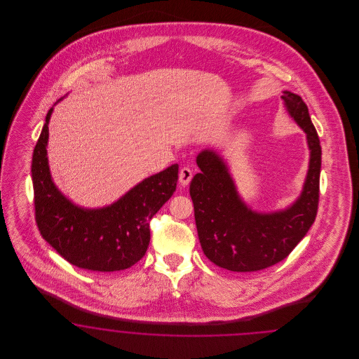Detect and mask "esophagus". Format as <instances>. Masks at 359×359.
<instances>
[{
	"mask_svg": "<svg viewBox=\"0 0 359 359\" xmlns=\"http://www.w3.org/2000/svg\"><path fill=\"white\" fill-rule=\"evenodd\" d=\"M191 179H192V171H191L189 168H187V167L182 168L180 173H179V182H180V184H182L183 187H186V186H188V183L191 182Z\"/></svg>",
	"mask_w": 359,
	"mask_h": 359,
	"instance_id": "34e87169",
	"label": "esophagus"
}]
</instances>
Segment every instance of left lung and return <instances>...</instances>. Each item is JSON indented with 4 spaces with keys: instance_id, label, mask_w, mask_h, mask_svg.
<instances>
[{
    "instance_id": "left-lung-1",
    "label": "left lung",
    "mask_w": 359,
    "mask_h": 359,
    "mask_svg": "<svg viewBox=\"0 0 359 359\" xmlns=\"http://www.w3.org/2000/svg\"><path fill=\"white\" fill-rule=\"evenodd\" d=\"M292 120L306 133L309 158L299 196L271 211L255 210L243 201L227 160L214 148L196 156L201 172L189 184L198 237L205 257L231 272H256L290 255L315 221L319 202L322 148L307 104L300 95L283 91Z\"/></svg>"
}]
</instances>
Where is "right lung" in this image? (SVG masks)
Returning a JSON list of instances; mask_svg holds the SVG:
<instances>
[{
	"mask_svg": "<svg viewBox=\"0 0 359 359\" xmlns=\"http://www.w3.org/2000/svg\"><path fill=\"white\" fill-rule=\"evenodd\" d=\"M53 106L47 113L32 157L34 210L40 234L78 268L103 273L128 269L148 249L149 221L173 195L179 165L172 164L145 177L110 205L94 208L76 205L55 184L50 170L47 147Z\"/></svg>",
	"mask_w": 359,
	"mask_h": 359,
	"instance_id": "1",
	"label": "right lung"
}]
</instances>
